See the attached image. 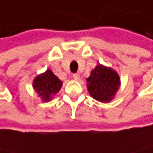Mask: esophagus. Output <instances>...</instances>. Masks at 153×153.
<instances>
[{"instance_id":"34e87169","label":"esophagus","mask_w":153,"mask_h":153,"mask_svg":"<svg viewBox=\"0 0 153 153\" xmlns=\"http://www.w3.org/2000/svg\"><path fill=\"white\" fill-rule=\"evenodd\" d=\"M72 77H73V79L75 80V81H79L80 80V75L78 74V73H75V74H73V76H72Z\"/></svg>"}]
</instances>
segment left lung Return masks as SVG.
I'll list each match as a JSON object with an SVG mask.
<instances>
[{
  "instance_id": "1",
  "label": "left lung",
  "mask_w": 153,
  "mask_h": 153,
  "mask_svg": "<svg viewBox=\"0 0 153 153\" xmlns=\"http://www.w3.org/2000/svg\"><path fill=\"white\" fill-rule=\"evenodd\" d=\"M88 90L91 97L99 102L108 103L120 88V77L115 70L98 65L87 79Z\"/></svg>"
}]
</instances>
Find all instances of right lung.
Segmentation results:
<instances>
[{
    "label": "right lung",
    "instance_id": "1",
    "mask_svg": "<svg viewBox=\"0 0 153 153\" xmlns=\"http://www.w3.org/2000/svg\"><path fill=\"white\" fill-rule=\"evenodd\" d=\"M63 83L50 69L38 75L33 81V88L45 102L52 99L53 95L59 92Z\"/></svg>",
    "mask_w": 153,
    "mask_h": 153
}]
</instances>
